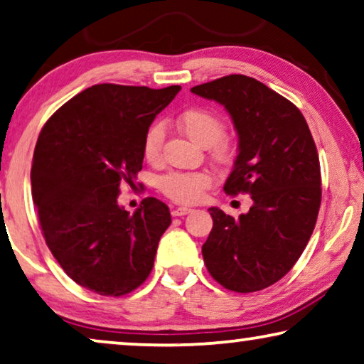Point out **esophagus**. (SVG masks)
Segmentation results:
<instances>
[{"instance_id": "1", "label": "esophagus", "mask_w": 364, "mask_h": 364, "mask_svg": "<svg viewBox=\"0 0 364 364\" xmlns=\"http://www.w3.org/2000/svg\"><path fill=\"white\" fill-rule=\"evenodd\" d=\"M189 213H191V209H188V208H176V209L171 210V215L173 217H181V215L189 214Z\"/></svg>"}]
</instances>
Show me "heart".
<instances>
[{"instance_id":"heart-1","label":"heart","mask_w":364,"mask_h":364,"mask_svg":"<svg viewBox=\"0 0 364 364\" xmlns=\"http://www.w3.org/2000/svg\"><path fill=\"white\" fill-rule=\"evenodd\" d=\"M178 126L193 142L200 147H213L224 137L225 124L219 114L205 107H189L178 117ZM165 140L164 124L155 122L144 135V156L149 161L160 159L161 145ZM213 178L208 173H183L175 171L160 180V189L166 198L180 204H194L204 196L205 189L210 188Z\"/></svg>"}]
</instances>
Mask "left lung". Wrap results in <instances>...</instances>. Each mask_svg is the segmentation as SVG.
<instances>
[{
    "label": "left lung",
    "instance_id": "obj_1",
    "mask_svg": "<svg viewBox=\"0 0 364 364\" xmlns=\"http://www.w3.org/2000/svg\"><path fill=\"white\" fill-rule=\"evenodd\" d=\"M230 114L238 155L224 191L247 193L252 208L234 219L210 208L205 268L225 289L253 292L279 281L306 248L321 208V164L302 112L245 75L191 88Z\"/></svg>",
    "mask_w": 364,
    "mask_h": 364
}]
</instances>
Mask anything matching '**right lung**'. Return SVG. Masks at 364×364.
<instances>
[{"instance_id":"right-lung-1","label":"right lung","mask_w":364,"mask_h":364,"mask_svg":"<svg viewBox=\"0 0 364 364\" xmlns=\"http://www.w3.org/2000/svg\"><path fill=\"white\" fill-rule=\"evenodd\" d=\"M180 90L95 85L53 112L37 139L31 183L42 234L65 273L96 294H127L154 268L170 209L147 198L129 214L117 196L124 183L134 186L144 135Z\"/></svg>"}]
</instances>
